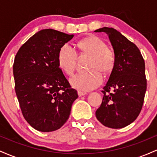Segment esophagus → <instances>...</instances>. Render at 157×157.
I'll return each mask as SVG.
<instances>
[{"instance_id": "obj_1", "label": "esophagus", "mask_w": 157, "mask_h": 157, "mask_svg": "<svg viewBox=\"0 0 157 157\" xmlns=\"http://www.w3.org/2000/svg\"><path fill=\"white\" fill-rule=\"evenodd\" d=\"M77 93H78L79 97H82V96H84V95L87 94V93L86 92H83V91H77Z\"/></svg>"}]
</instances>
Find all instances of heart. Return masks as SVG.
I'll list each match as a JSON object with an SVG mask.
<instances>
[{"instance_id": "b5f03b06", "label": "heart", "mask_w": 157, "mask_h": 157, "mask_svg": "<svg viewBox=\"0 0 157 157\" xmlns=\"http://www.w3.org/2000/svg\"><path fill=\"white\" fill-rule=\"evenodd\" d=\"M80 55H89L87 72L79 73L70 80L71 86L80 91L96 89L102 82V75H107L113 70L116 56L112 48L108 47L102 40L90 35L79 41L77 44ZM60 68L67 75H72L76 68L77 54L69 45L65 44L60 48L57 55Z\"/></svg>"}]
</instances>
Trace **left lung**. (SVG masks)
<instances>
[{
    "label": "left lung",
    "mask_w": 157,
    "mask_h": 157,
    "mask_svg": "<svg viewBox=\"0 0 157 157\" xmlns=\"http://www.w3.org/2000/svg\"><path fill=\"white\" fill-rule=\"evenodd\" d=\"M94 32L109 35L116 56L96 117L106 127L122 128L134 122L142 110L147 89L145 61L137 46L114 29Z\"/></svg>",
    "instance_id": "1"
}]
</instances>
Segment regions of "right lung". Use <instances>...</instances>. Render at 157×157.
Returning <instances> with one entry per match:
<instances>
[{"label": "right lung", "mask_w": 157, "mask_h": 157, "mask_svg": "<svg viewBox=\"0 0 157 157\" xmlns=\"http://www.w3.org/2000/svg\"><path fill=\"white\" fill-rule=\"evenodd\" d=\"M73 37L52 29H43L23 44L15 55L13 75L20 107L27 122L39 131L60 128L78 97L57 61L60 48Z\"/></svg>", "instance_id": "1"}]
</instances>
